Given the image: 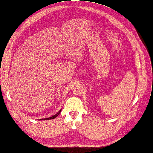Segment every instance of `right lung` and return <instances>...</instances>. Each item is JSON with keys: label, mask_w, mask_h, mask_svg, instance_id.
<instances>
[{"label": "right lung", "mask_w": 153, "mask_h": 153, "mask_svg": "<svg viewBox=\"0 0 153 153\" xmlns=\"http://www.w3.org/2000/svg\"><path fill=\"white\" fill-rule=\"evenodd\" d=\"M61 111H62V110L59 111L58 113H57V114H56L55 115H53V116H52V117H49V118H44V119H40V120H50V119H53V118H56L57 116H58Z\"/></svg>", "instance_id": "1"}]
</instances>
